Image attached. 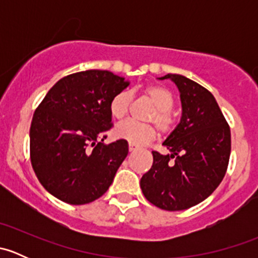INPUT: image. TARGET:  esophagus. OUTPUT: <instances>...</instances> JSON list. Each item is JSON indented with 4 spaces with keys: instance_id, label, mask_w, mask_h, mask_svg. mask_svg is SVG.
I'll use <instances>...</instances> for the list:
<instances>
[{
    "instance_id": "esophagus-1",
    "label": "esophagus",
    "mask_w": 258,
    "mask_h": 258,
    "mask_svg": "<svg viewBox=\"0 0 258 258\" xmlns=\"http://www.w3.org/2000/svg\"><path fill=\"white\" fill-rule=\"evenodd\" d=\"M137 146H135V145H132V144H130L128 145V150H130V152H135V151H137Z\"/></svg>"
}]
</instances>
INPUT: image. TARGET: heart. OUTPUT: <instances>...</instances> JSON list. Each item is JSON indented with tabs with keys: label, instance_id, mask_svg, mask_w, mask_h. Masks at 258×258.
Listing matches in <instances>:
<instances>
[{
	"label": "heart",
	"instance_id": "1",
	"mask_svg": "<svg viewBox=\"0 0 258 258\" xmlns=\"http://www.w3.org/2000/svg\"><path fill=\"white\" fill-rule=\"evenodd\" d=\"M142 95L155 106L148 114L147 121L157 124L162 134H171L176 127V118L172 113L175 97L167 87L161 85H147L142 88ZM132 105V95L128 91H121L110 101V113L114 119H123L130 113ZM114 137L124 140L135 146H145L157 137V128L150 123H139L136 121H126L117 124Z\"/></svg>",
	"mask_w": 258,
	"mask_h": 258
}]
</instances>
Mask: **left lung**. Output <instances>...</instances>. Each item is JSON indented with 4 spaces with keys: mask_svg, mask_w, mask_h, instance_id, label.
I'll use <instances>...</instances> for the list:
<instances>
[{
    "mask_svg": "<svg viewBox=\"0 0 258 258\" xmlns=\"http://www.w3.org/2000/svg\"><path fill=\"white\" fill-rule=\"evenodd\" d=\"M166 79L177 86L182 117L163 142L168 153L152 151V167L140 184L152 205L166 211H181L206 200L225 177L231 131L209 90L181 75L160 77Z\"/></svg>",
    "mask_w": 258,
    "mask_h": 258,
    "instance_id": "8db88e82",
    "label": "left lung"
}]
</instances>
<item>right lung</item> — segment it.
I'll return each instance as SVG.
<instances>
[{"mask_svg": "<svg viewBox=\"0 0 258 258\" xmlns=\"http://www.w3.org/2000/svg\"><path fill=\"white\" fill-rule=\"evenodd\" d=\"M130 85L110 71L88 70L57 81L33 113L30 157L38 181L56 199L85 205L100 199L128 153L112 127L110 101Z\"/></svg>", "mask_w": 258, "mask_h": 258, "instance_id": "right-lung-1", "label": "right lung"}]
</instances>
